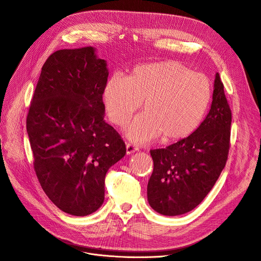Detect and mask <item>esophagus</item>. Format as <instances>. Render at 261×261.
<instances>
[{
    "instance_id": "1",
    "label": "esophagus",
    "mask_w": 261,
    "mask_h": 261,
    "mask_svg": "<svg viewBox=\"0 0 261 261\" xmlns=\"http://www.w3.org/2000/svg\"><path fill=\"white\" fill-rule=\"evenodd\" d=\"M137 150H138V147H136L134 144H130V143L126 144V153H127V154L134 153V152H136Z\"/></svg>"
}]
</instances>
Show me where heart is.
I'll return each instance as SVG.
<instances>
[{"label":"heart","instance_id":"heart-1","mask_svg":"<svg viewBox=\"0 0 261 261\" xmlns=\"http://www.w3.org/2000/svg\"><path fill=\"white\" fill-rule=\"evenodd\" d=\"M212 97L210 80L177 61L136 67L127 76L112 77L102 93L103 107L114 124L124 126L142 103L128 137L164 143L190 136L200 124Z\"/></svg>","mask_w":261,"mask_h":261}]
</instances>
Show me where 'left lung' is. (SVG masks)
Wrapping results in <instances>:
<instances>
[{"label":"left lung","mask_w":261,"mask_h":261,"mask_svg":"<svg viewBox=\"0 0 261 261\" xmlns=\"http://www.w3.org/2000/svg\"><path fill=\"white\" fill-rule=\"evenodd\" d=\"M230 125L231 110L217 73L211 109L195 132L166 148L150 150L153 172L147 197L154 211L177 216L202 201L225 167Z\"/></svg>","instance_id":"8db88e82"}]
</instances>
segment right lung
Listing matches in <instances>:
<instances>
[{"label":"right lung","mask_w":261,"mask_h":261,"mask_svg":"<svg viewBox=\"0 0 261 261\" xmlns=\"http://www.w3.org/2000/svg\"><path fill=\"white\" fill-rule=\"evenodd\" d=\"M109 72L94 48L62 49L45 62L31 101L27 132L34 169L63 212L86 216L105 198V177L126 148L103 120Z\"/></svg>","instance_id":"1"}]
</instances>
